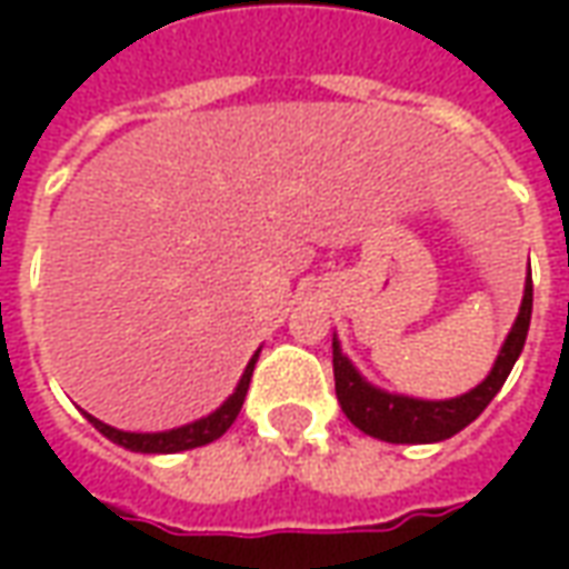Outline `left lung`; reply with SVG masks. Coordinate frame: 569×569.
I'll return each mask as SVG.
<instances>
[{"label": "left lung", "instance_id": "8db88e82", "mask_svg": "<svg viewBox=\"0 0 569 569\" xmlns=\"http://www.w3.org/2000/svg\"><path fill=\"white\" fill-rule=\"evenodd\" d=\"M530 310H533V280H530V271H527L521 310L515 317L512 332L506 335V341H502L500 357L493 362L488 378L478 383L476 390L457 396V399H439V402L396 396L371 387L353 369V362L341 353L338 338H332L335 393H338L341 411L366 436L393 441V445H427V441L451 439L460 429L469 427L490 406V399L500 393V387L509 378V371H512L515 359L521 357V350H525L527 329H530Z\"/></svg>", "mask_w": 569, "mask_h": 569}]
</instances>
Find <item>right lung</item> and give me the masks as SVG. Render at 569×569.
Here are the masks:
<instances>
[{
	"mask_svg": "<svg viewBox=\"0 0 569 569\" xmlns=\"http://www.w3.org/2000/svg\"><path fill=\"white\" fill-rule=\"evenodd\" d=\"M256 359H259V350H256V357L249 359V366L240 375V383L234 387V393L224 399L222 406L216 408L212 415L207 418L194 420V423H186V427H176L167 429V432H124V429H116L103 423V420H97L93 415L84 411V418L91 420L93 427L103 432L106 439H112L121 448H128V451H140V453H176V451H188V448H200V445H210L219 436H224V429L231 427L240 415V408H243V399H247L249 390V378H252V369H256Z\"/></svg>",
	"mask_w": 569,
	"mask_h": 569,
	"instance_id": "1",
	"label": "right lung"
}]
</instances>
